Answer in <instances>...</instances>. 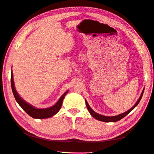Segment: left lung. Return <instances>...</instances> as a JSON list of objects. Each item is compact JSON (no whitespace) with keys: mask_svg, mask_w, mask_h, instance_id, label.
I'll return each mask as SVG.
<instances>
[{"mask_svg":"<svg viewBox=\"0 0 154 154\" xmlns=\"http://www.w3.org/2000/svg\"><path fill=\"white\" fill-rule=\"evenodd\" d=\"M143 92H144V90H143V92L141 93V94H140V97L139 98V100H137V102L135 103V105L132 106V107L129 109L128 111H127L125 112L124 113H122V114H119L118 116H111V117H109V116H102V115L100 114H98L97 113H96L95 111H94L91 107L90 106V105H88V103L87 102V100H85V104H86V106L88 108V111L90 112V113L91 114V116L92 117H94L95 119H98L99 121H102V122H118L119 120H120L122 118H124L125 116H126L128 114L130 111H132L133 109L136 107V106L138 105V104L139 103L140 99H141L143 94Z\"/></svg>","mask_w":154,"mask_h":154,"instance_id":"8db88e82","label":"left lung"}]
</instances>
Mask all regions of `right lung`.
<instances>
[{"mask_svg": "<svg viewBox=\"0 0 154 154\" xmlns=\"http://www.w3.org/2000/svg\"><path fill=\"white\" fill-rule=\"evenodd\" d=\"M11 89H12L13 94H14L15 100L17 101V103L19 104V105L21 106V107H22L26 111V113L29 115V116L32 117V118H35V119L49 118H51L52 116H54V115L58 113L61 108L62 104V102H63V99L64 98V96L68 92V91H66L64 94H62V96L60 98L58 102H57L54 106H51V107H49L47 109H36L35 107V106H32L31 105H30V104L27 103L26 101H24L17 94V91L15 90V88L14 82V75H13L12 72H11Z\"/></svg>", "mask_w": 154, "mask_h": 154, "instance_id": "1", "label": "right lung"}]
</instances>
